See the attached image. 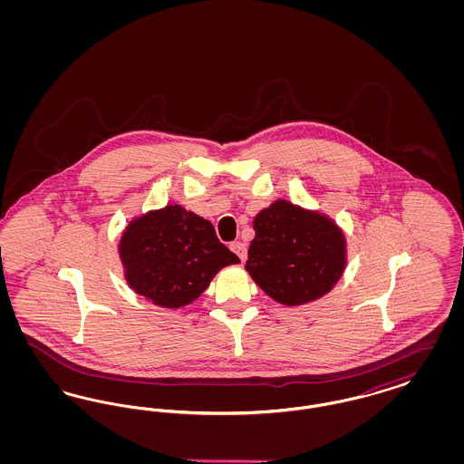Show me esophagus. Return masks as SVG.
<instances>
[{"mask_svg":"<svg viewBox=\"0 0 464 464\" xmlns=\"http://www.w3.org/2000/svg\"><path fill=\"white\" fill-rule=\"evenodd\" d=\"M229 248L240 257V261L245 263L246 261V245L243 242H233L229 245Z\"/></svg>","mask_w":464,"mask_h":464,"instance_id":"obj_1","label":"esophagus"}]
</instances>
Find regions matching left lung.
Segmentation results:
<instances>
[{"mask_svg": "<svg viewBox=\"0 0 464 464\" xmlns=\"http://www.w3.org/2000/svg\"><path fill=\"white\" fill-rule=\"evenodd\" d=\"M245 269L280 304L301 306L329 294L346 267V237L325 214L276 199L254 218Z\"/></svg>", "mask_w": 464, "mask_h": 464, "instance_id": "obj_1", "label": "left lung"}]
</instances>
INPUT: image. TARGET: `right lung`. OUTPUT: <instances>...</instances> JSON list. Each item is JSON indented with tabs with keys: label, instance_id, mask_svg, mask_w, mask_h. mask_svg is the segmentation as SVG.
Returning <instances> with one entry per match:
<instances>
[{
	"label": "right lung",
	"instance_id": "right-lung-1",
	"mask_svg": "<svg viewBox=\"0 0 464 464\" xmlns=\"http://www.w3.org/2000/svg\"><path fill=\"white\" fill-rule=\"evenodd\" d=\"M118 254L133 292L169 309L191 304L222 267L240 263L212 222L177 203L129 222Z\"/></svg>",
	"mask_w": 464,
	"mask_h": 464
}]
</instances>
